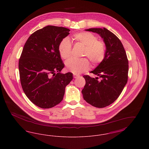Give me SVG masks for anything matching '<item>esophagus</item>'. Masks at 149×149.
I'll use <instances>...</instances> for the list:
<instances>
[{
	"instance_id": "1",
	"label": "esophagus",
	"mask_w": 149,
	"mask_h": 149,
	"mask_svg": "<svg viewBox=\"0 0 149 149\" xmlns=\"http://www.w3.org/2000/svg\"><path fill=\"white\" fill-rule=\"evenodd\" d=\"M78 76H79V75H77V74H74V75H73V77H74V78H75V79L78 78Z\"/></svg>"
}]
</instances>
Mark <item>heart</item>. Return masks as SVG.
I'll list each match as a JSON object with an SVG mask.
<instances>
[{"instance_id":"b5f03b06","label":"heart","mask_w":149,"mask_h":149,"mask_svg":"<svg viewBox=\"0 0 149 149\" xmlns=\"http://www.w3.org/2000/svg\"><path fill=\"white\" fill-rule=\"evenodd\" d=\"M73 40L84 46L83 55L86 56L94 65L100 63L106 54V45L102 41L98 40L97 37L89 32H81L75 33ZM58 52L61 57L66 60L71 56L72 46L68 38L63 39L58 45ZM66 68L68 71L74 74H80L87 71L90 63L86 58L81 59L72 58L66 62Z\"/></svg>"}]
</instances>
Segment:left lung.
Segmentation results:
<instances>
[{
  "label": "left lung",
  "mask_w": 149,
  "mask_h": 149,
  "mask_svg": "<svg viewBox=\"0 0 149 149\" xmlns=\"http://www.w3.org/2000/svg\"><path fill=\"white\" fill-rule=\"evenodd\" d=\"M85 31L99 35L103 39L106 50L103 60L91 71L97 77L83 76L85 85L81 93L87 103L97 108H104L118 98L127 84V57L120 39L107 29L96 28Z\"/></svg>",
  "instance_id": "1"
}]
</instances>
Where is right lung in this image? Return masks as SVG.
Masks as SVG:
<instances>
[{
  "label": "right lung",
  "mask_w": 149,
  "mask_h": 149,
  "mask_svg": "<svg viewBox=\"0 0 149 149\" xmlns=\"http://www.w3.org/2000/svg\"><path fill=\"white\" fill-rule=\"evenodd\" d=\"M69 29L47 26L29 37L19 60V71L23 92L34 104L50 108L63 99L65 87L72 74H61L64 64L58 45L70 34Z\"/></svg>",
  "instance_id": "add662e5"
}]
</instances>
